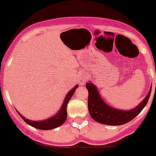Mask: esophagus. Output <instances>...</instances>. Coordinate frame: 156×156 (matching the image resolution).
<instances>
[{"mask_svg": "<svg viewBox=\"0 0 156 156\" xmlns=\"http://www.w3.org/2000/svg\"><path fill=\"white\" fill-rule=\"evenodd\" d=\"M86 81H87L86 74L82 72V73H81L79 75H78V82H79V84H81V85H84Z\"/></svg>", "mask_w": 156, "mask_h": 156, "instance_id": "34e87169", "label": "esophagus"}]
</instances>
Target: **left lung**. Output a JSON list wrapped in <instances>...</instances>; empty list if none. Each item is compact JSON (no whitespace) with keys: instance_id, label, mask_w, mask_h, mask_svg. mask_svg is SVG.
Here are the masks:
<instances>
[{"instance_id":"8db88e82","label":"left lung","mask_w":156,"mask_h":156,"mask_svg":"<svg viewBox=\"0 0 156 156\" xmlns=\"http://www.w3.org/2000/svg\"><path fill=\"white\" fill-rule=\"evenodd\" d=\"M86 88L88 91V107L90 115L98 123L108 126H122L132 121L146 105L152 91L151 88L145 99L137 107L129 111H122L108 105L91 83H87Z\"/></svg>"}]
</instances>
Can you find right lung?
Segmentation results:
<instances>
[{"label": "right lung", "mask_w": 156, "mask_h": 156, "mask_svg": "<svg viewBox=\"0 0 156 156\" xmlns=\"http://www.w3.org/2000/svg\"><path fill=\"white\" fill-rule=\"evenodd\" d=\"M78 85H76L73 89H71L69 92L68 93V94L65 97V99L64 100V102L62 104V108H61V110L58 112V114L56 115L53 116V117L50 118L48 119H46V120L44 121H40V122H33V121L28 120V119H25L24 116H22V115H21L19 112H17L20 115V117L24 121V122L27 123V124L30 125L32 127L35 128V129H41V130H51V129H55L57 127H59V126H62V124H64V122H65L67 119V105H68V103L69 101V100L71 99L72 95L75 93V90L78 88Z\"/></svg>", "instance_id": "obj_1"}]
</instances>
